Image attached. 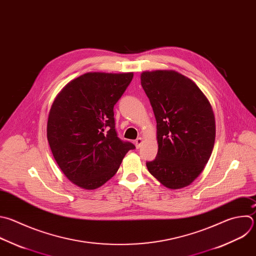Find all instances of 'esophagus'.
Segmentation results:
<instances>
[{
  "label": "esophagus",
  "mask_w": 256,
  "mask_h": 256,
  "mask_svg": "<svg viewBox=\"0 0 256 256\" xmlns=\"http://www.w3.org/2000/svg\"><path fill=\"white\" fill-rule=\"evenodd\" d=\"M142 142H144V140H142V138H138L134 140V144H136V148H140L142 146Z\"/></svg>",
  "instance_id": "esophagus-1"
}]
</instances>
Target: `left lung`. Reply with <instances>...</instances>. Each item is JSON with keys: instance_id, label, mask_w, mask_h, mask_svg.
Listing matches in <instances>:
<instances>
[{"instance_id": "8db88e82", "label": "left lung", "mask_w": 256, "mask_h": 256, "mask_svg": "<svg viewBox=\"0 0 256 256\" xmlns=\"http://www.w3.org/2000/svg\"><path fill=\"white\" fill-rule=\"evenodd\" d=\"M142 86L156 120L158 154L146 162L164 187L189 186L202 173L215 142V116L197 84L175 70L144 71Z\"/></svg>"}]
</instances>
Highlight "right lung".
I'll list each match as a JSON object with an SVG mask.
<instances>
[{
	"label": "right lung",
	"mask_w": 256,
	"mask_h": 256,
	"mask_svg": "<svg viewBox=\"0 0 256 256\" xmlns=\"http://www.w3.org/2000/svg\"><path fill=\"white\" fill-rule=\"evenodd\" d=\"M132 77V72L84 73L52 102L47 122L51 152L66 178L81 189L106 184L136 148L118 138L114 118V106Z\"/></svg>",
	"instance_id": "right-lung-1"
}]
</instances>
